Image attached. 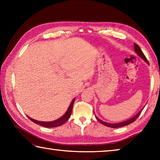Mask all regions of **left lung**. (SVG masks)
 Wrapping results in <instances>:
<instances>
[{
	"mask_svg": "<svg viewBox=\"0 0 160 160\" xmlns=\"http://www.w3.org/2000/svg\"><path fill=\"white\" fill-rule=\"evenodd\" d=\"M134 49H135V53H136L138 55L140 56V57H141L143 59V60H144L146 62V63L149 64V62L148 61V59L146 58L145 56L144 55V53H142V50L140 49V47L137 44H134ZM143 109H144V108H143ZM142 109L140 111V112H139L137 114L134 116V117H132V118L129 119V120L126 121H123V122H121V123H109L104 122V121L100 120V119L98 117H97V116H95V117H96V118L97 119V120L99 121L100 123H101L102 124H103V125L108 126V127H111V128H120V127L128 126V125H129V124H131L132 122H134V121L137 119V118L138 117L139 115L140 114V113L142 112Z\"/></svg>",
	"mask_w": 160,
	"mask_h": 160,
	"instance_id": "8db88e82",
	"label": "left lung"
}]
</instances>
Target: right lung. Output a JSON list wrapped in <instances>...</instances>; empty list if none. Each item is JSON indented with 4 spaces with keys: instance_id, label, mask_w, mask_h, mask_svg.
Segmentation results:
<instances>
[{
    "instance_id": "obj_1",
    "label": "right lung",
    "mask_w": 160,
    "mask_h": 160,
    "mask_svg": "<svg viewBox=\"0 0 160 160\" xmlns=\"http://www.w3.org/2000/svg\"><path fill=\"white\" fill-rule=\"evenodd\" d=\"M74 102H75V99H72V102L70 103V106L68 107V109L66 113H65V114L62 116V117L59 118L58 119H57V120H56V121H51V122H43V121H38L37 120H34V119H32L30 117H29V116H28V118L30 119L32 121H33L34 123L38 124V125L42 126L43 127H46V128H55V127L60 126L61 125H63V123H66V121L68 120L69 118L70 117V115H71L72 110V107H73Z\"/></svg>"
}]
</instances>
